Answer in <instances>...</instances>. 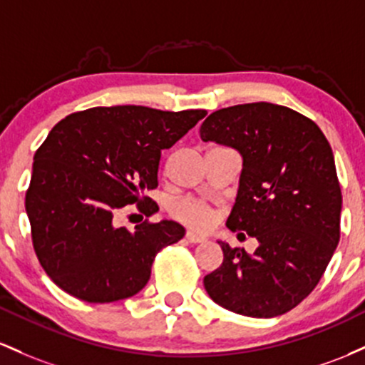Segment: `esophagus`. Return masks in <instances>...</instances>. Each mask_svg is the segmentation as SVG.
Wrapping results in <instances>:
<instances>
[{
	"instance_id": "1",
	"label": "esophagus",
	"mask_w": 365,
	"mask_h": 365,
	"mask_svg": "<svg viewBox=\"0 0 365 365\" xmlns=\"http://www.w3.org/2000/svg\"><path fill=\"white\" fill-rule=\"evenodd\" d=\"M186 240L190 241V243H203L205 240H207V237L205 236H202V235H196V232H191V231H187L186 232Z\"/></svg>"
}]
</instances>
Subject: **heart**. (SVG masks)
<instances>
[{"label":"heart","instance_id":"heart-1","mask_svg":"<svg viewBox=\"0 0 365 365\" xmlns=\"http://www.w3.org/2000/svg\"><path fill=\"white\" fill-rule=\"evenodd\" d=\"M170 214L178 220H181L182 224L195 229L208 227L212 224V220H214L212 208L193 198H184L175 202L170 207Z\"/></svg>","mask_w":365,"mask_h":365}]
</instances>
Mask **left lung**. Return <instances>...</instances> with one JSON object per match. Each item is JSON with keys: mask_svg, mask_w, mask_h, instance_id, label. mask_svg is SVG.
Segmentation results:
<instances>
[{"mask_svg": "<svg viewBox=\"0 0 365 365\" xmlns=\"http://www.w3.org/2000/svg\"><path fill=\"white\" fill-rule=\"evenodd\" d=\"M200 136L243 157L227 227L259 240L252 255L219 241L224 260L205 289L248 317L289 312L312 293L339 241L341 187L329 143L309 117L265 101L217 110Z\"/></svg>", "mask_w": 365, "mask_h": 365, "instance_id": "1", "label": "left lung"}]
</instances>
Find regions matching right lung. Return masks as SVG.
<instances>
[{
  "instance_id": "obj_1",
  "label": "right lung",
  "mask_w": 365,
  "mask_h": 365,
  "mask_svg": "<svg viewBox=\"0 0 365 365\" xmlns=\"http://www.w3.org/2000/svg\"><path fill=\"white\" fill-rule=\"evenodd\" d=\"M205 115L207 110L94 106L50 130L34 155L26 210L39 264L58 288L89 304L145 288L157 253L178 243L184 227L145 220L129 231L115 219L130 205L141 219L158 210L145 191L158 186L162 150Z\"/></svg>"
}]
</instances>
